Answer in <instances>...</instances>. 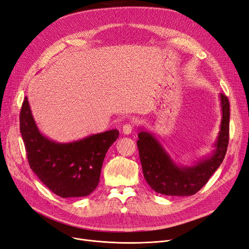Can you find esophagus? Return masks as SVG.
Masks as SVG:
<instances>
[{
  "label": "esophagus",
  "mask_w": 249,
  "mask_h": 249,
  "mask_svg": "<svg viewBox=\"0 0 249 249\" xmlns=\"http://www.w3.org/2000/svg\"><path fill=\"white\" fill-rule=\"evenodd\" d=\"M133 131V125L131 124H125L124 126H123V133L124 135H130Z\"/></svg>",
  "instance_id": "esophagus-1"
}]
</instances>
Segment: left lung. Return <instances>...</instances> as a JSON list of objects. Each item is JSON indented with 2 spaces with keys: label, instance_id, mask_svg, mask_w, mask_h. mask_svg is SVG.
I'll return each instance as SVG.
<instances>
[{
  "label": "left lung",
  "instance_id": "1",
  "mask_svg": "<svg viewBox=\"0 0 249 249\" xmlns=\"http://www.w3.org/2000/svg\"><path fill=\"white\" fill-rule=\"evenodd\" d=\"M219 96L222 117L215 149L211 156L192 166L176 164L153 133L140 129L137 146L142 171L153 190L170 196H190L198 192L220 166L230 139V102L224 94Z\"/></svg>",
  "mask_w": 249,
  "mask_h": 249
}]
</instances>
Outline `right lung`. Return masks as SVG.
I'll return each instance as SVG.
<instances>
[{
	"label": "right lung",
	"instance_id": "right-lung-1",
	"mask_svg": "<svg viewBox=\"0 0 249 249\" xmlns=\"http://www.w3.org/2000/svg\"><path fill=\"white\" fill-rule=\"evenodd\" d=\"M19 124L30 167L53 193L70 198L87 196L94 191L105 156L118 138L116 129L69 143L51 140L37 127L27 96Z\"/></svg>",
	"mask_w": 249,
	"mask_h": 249
}]
</instances>
